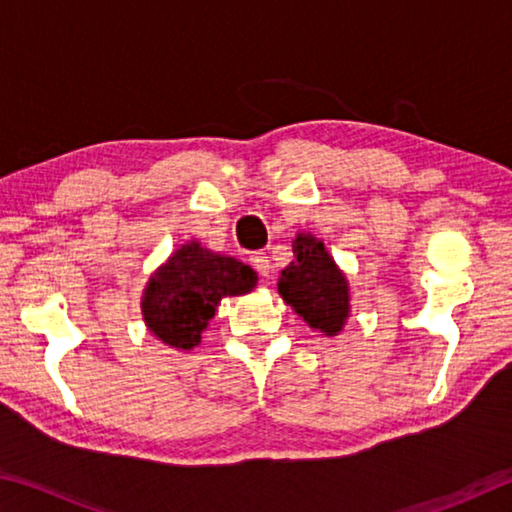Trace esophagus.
Returning <instances> with one entry per match:
<instances>
[{"instance_id": "34e87169", "label": "esophagus", "mask_w": 512, "mask_h": 512, "mask_svg": "<svg viewBox=\"0 0 512 512\" xmlns=\"http://www.w3.org/2000/svg\"><path fill=\"white\" fill-rule=\"evenodd\" d=\"M250 262H253V266L257 268V273L262 275L264 280L271 277V259H268L266 253H253V255H250Z\"/></svg>"}]
</instances>
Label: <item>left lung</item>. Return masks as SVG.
I'll return each instance as SVG.
<instances>
[{"label":"left lung","instance_id":"8db88e82","mask_svg":"<svg viewBox=\"0 0 512 512\" xmlns=\"http://www.w3.org/2000/svg\"><path fill=\"white\" fill-rule=\"evenodd\" d=\"M277 291L311 329L336 336L350 316L348 280L325 244L314 235L293 239V262L284 268Z\"/></svg>","mask_w":512,"mask_h":512}]
</instances>
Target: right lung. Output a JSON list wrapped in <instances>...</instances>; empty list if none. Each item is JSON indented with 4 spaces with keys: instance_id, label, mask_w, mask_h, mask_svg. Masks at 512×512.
I'll return each instance as SVG.
<instances>
[{
    "instance_id": "obj_1",
    "label": "right lung",
    "mask_w": 512,
    "mask_h": 512,
    "mask_svg": "<svg viewBox=\"0 0 512 512\" xmlns=\"http://www.w3.org/2000/svg\"><path fill=\"white\" fill-rule=\"evenodd\" d=\"M257 273L235 257L187 241L155 271L142 293V316L155 339L192 350L221 298L253 291Z\"/></svg>"
}]
</instances>
